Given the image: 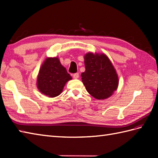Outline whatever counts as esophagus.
<instances>
[{"label":"esophagus","instance_id":"1","mask_svg":"<svg viewBox=\"0 0 158 158\" xmlns=\"http://www.w3.org/2000/svg\"><path fill=\"white\" fill-rule=\"evenodd\" d=\"M73 76L74 79H78L79 77V75L78 73H74Z\"/></svg>","mask_w":158,"mask_h":158}]
</instances>
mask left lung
I'll use <instances>...</instances> for the list:
<instances>
[{"label": "left lung", "instance_id": "obj_1", "mask_svg": "<svg viewBox=\"0 0 158 158\" xmlns=\"http://www.w3.org/2000/svg\"><path fill=\"white\" fill-rule=\"evenodd\" d=\"M84 60L85 70L81 76L86 90L96 99L109 98L119 84L118 76L111 62L104 53H88Z\"/></svg>", "mask_w": 158, "mask_h": 158}]
</instances>
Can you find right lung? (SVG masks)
I'll use <instances>...</instances> for the list:
<instances>
[{
  "instance_id": "obj_1",
  "label": "right lung",
  "mask_w": 158,
  "mask_h": 158,
  "mask_svg": "<svg viewBox=\"0 0 158 158\" xmlns=\"http://www.w3.org/2000/svg\"><path fill=\"white\" fill-rule=\"evenodd\" d=\"M72 79L58 57L46 58L43 63L37 77V88L44 95L51 98L62 93L66 83Z\"/></svg>"
}]
</instances>
